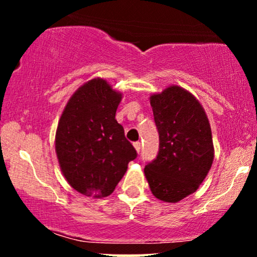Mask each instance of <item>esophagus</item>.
Returning a JSON list of instances; mask_svg holds the SVG:
<instances>
[{
  "label": "esophagus",
  "instance_id": "1",
  "mask_svg": "<svg viewBox=\"0 0 257 257\" xmlns=\"http://www.w3.org/2000/svg\"><path fill=\"white\" fill-rule=\"evenodd\" d=\"M133 145H134L135 150H137V152H140V150H141V144L139 143V141H137V143H134V144H133Z\"/></svg>",
  "mask_w": 257,
  "mask_h": 257
}]
</instances>
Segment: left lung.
I'll list each match as a JSON object with an SVG mask.
<instances>
[{
  "mask_svg": "<svg viewBox=\"0 0 257 257\" xmlns=\"http://www.w3.org/2000/svg\"><path fill=\"white\" fill-rule=\"evenodd\" d=\"M159 134L157 157L144 169L153 196L178 203L196 192L214 161L206 113L190 91L170 85L150 96Z\"/></svg>",
  "mask_w": 257,
  "mask_h": 257,
  "instance_id": "8db88e82",
  "label": "left lung"
}]
</instances>
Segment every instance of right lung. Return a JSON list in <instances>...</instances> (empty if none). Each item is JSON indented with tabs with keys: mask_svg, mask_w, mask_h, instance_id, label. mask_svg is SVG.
<instances>
[{
	"mask_svg": "<svg viewBox=\"0 0 257 257\" xmlns=\"http://www.w3.org/2000/svg\"><path fill=\"white\" fill-rule=\"evenodd\" d=\"M120 100L122 93L105 79L93 78L72 94L59 119L55 152L61 173L87 197L110 196L138 156L116 120Z\"/></svg>",
	"mask_w": 257,
	"mask_h": 257,
	"instance_id": "right-lung-1",
	"label": "right lung"
}]
</instances>
